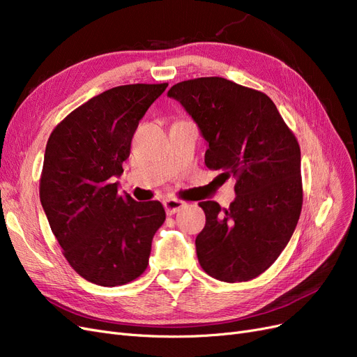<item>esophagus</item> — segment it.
Returning a JSON list of instances; mask_svg holds the SVG:
<instances>
[{"mask_svg":"<svg viewBox=\"0 0 357 357\" xmlns=\"http://www.w3.org/2000/svg\"><path fill=\"white\" fill-rule=\"evenodd\" d=\"M164 207H165V211L167 214H176L177 211H180L183 207H185V202L180 201V199H172V198H168L164 201Z\"/></svg>","mask_w":357,"mask_h":357,"instance_id":"obj_1","label":"esophagus"}]
</instances>
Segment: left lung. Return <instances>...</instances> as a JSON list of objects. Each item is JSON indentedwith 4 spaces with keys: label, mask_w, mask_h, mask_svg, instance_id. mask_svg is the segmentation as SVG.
Segmentation results:
<instances>
[{
    "label": "left lung",
    "mask_w": 357,
    "mask_h": 357,
    "mask_svg": "<svg viewBox=\"0 0 357 357\" xmlns=\"http://www.w3.org/2000/svg\"><path fill=\"white\" fill-rule=\"evenodd\" d=\"M208 143L205 165L236 178L229 208L202 201L195 245L202 269L220 282H248L271 266L302 208L301 149L268 95L223 77L180 82L168 91Z\"/></svg>",
    "instance_id": "1"
}]
</instances>
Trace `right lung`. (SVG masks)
Wrapping results in <instances>:
<instances>
[{
  "label": "right lung",
  "mask_w": 357,
  "mask_h": 357,
  "mask_svg": "<svg viewBox=\"0 0 357 357\" xmlns=\"http://www.w3.org/2000/svg\"><path fill=\"white\" fill-rule=\"evenodd\" d=\"M168 83L125 84L93 96L53 129L40 201L62 253L79 275L104 287L126 284L149 265L165 222L159 201L117 192L138 122Z\"/></svg>",
  "instance_id": "1"
}]
</instances>
